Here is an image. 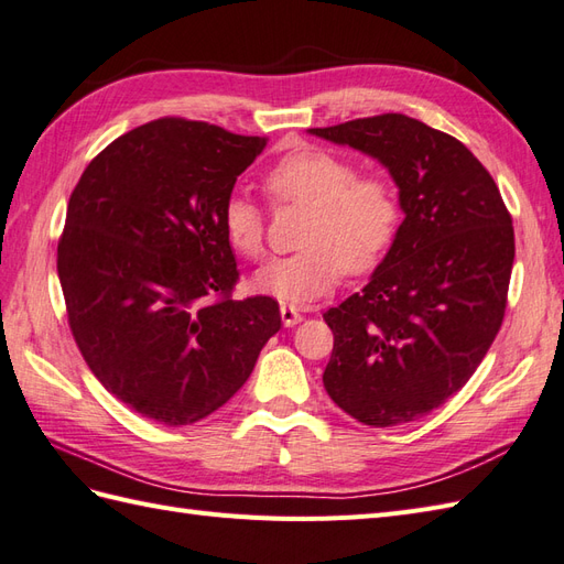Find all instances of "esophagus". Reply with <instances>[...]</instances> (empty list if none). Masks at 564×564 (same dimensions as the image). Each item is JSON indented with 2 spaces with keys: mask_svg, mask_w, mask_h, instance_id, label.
Segmentation results:
<instances>
[{
  "mask_svg": "<svg viewBox=\"0 0 564 564\" xmlns=\"http://www.w3.org/2000/svg\"><path fill=\"white\" fill-rule=\"evenodd\" d=\"M281 319H283V326H295V324L303 322V314H300L297 307L283 303L281 305Z\"/></svg>",
  "mask_w": 564,
  "mask_h": 564,
  "instance_id": "34e87169",
  "label": "esophagus"
}]
</instances>
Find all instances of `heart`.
<instances>
[{"instance_id": "obj_1", "label": "heart", "mask_w": 564, "mask_h": 564, "mask_svg": "<svg viewBox=\"0 0 564 564\" xmlns=\"http://www.w3.org/2000/svg\"><path fill=\"white\" fill-rule=\"evenodd\" d=\"M264 189L273 204L305 206L300 250L271 259L257 273V291L283 303H312L350 276L372 271L397 238L401 204L387 175L358 173L356 163L329 149L303 147L269 167ZM230 247L257 261L267 252V220L245 192H230L220 206Z\"/></svg>"}]
</instances>
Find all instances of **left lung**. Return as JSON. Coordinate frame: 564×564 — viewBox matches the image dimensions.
<instances>
[{"mask_svg":"<svg viewBox=\"0 0 564 564\" xmlns=\"http://www.w3.org/2000/svg\"><path fill=\"white\" fill-rule=\"evenodd\" d=\"M310 134L382 163L405 214L362 293L324 312L334 332L324 389L365 425L417 421L468 382L500 332L512 216L476 155L413 117H360Z\"/></svg>","mask_w":564,"mask_h":564,"instance_id":"left-lung-1","label":"left lung"}]
</instances>
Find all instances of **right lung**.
<instances>
[{
    "mask_svg": "<svg viewBox=\"0 0 564 564\" xmlns=\"http://www.w3.org/2000/svg\"><path fill=\"white\" fill-rule=\"evenodd\" d=\"M264 147L161 117L105 147L69 196L57 273L72 336L98 382L161 425L218 411L281 329L273 297H232L240 271L220 226Z\"/></svg>",
    "mask_w": 564,
    "mask_h": 564,
    "instance_id": "add662e5",
    "label": "right lung"
}]
</instances>
